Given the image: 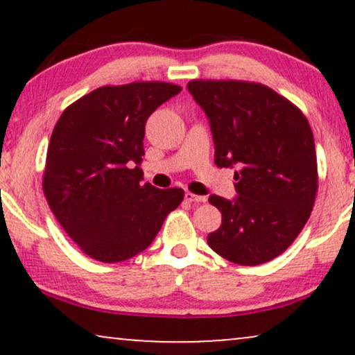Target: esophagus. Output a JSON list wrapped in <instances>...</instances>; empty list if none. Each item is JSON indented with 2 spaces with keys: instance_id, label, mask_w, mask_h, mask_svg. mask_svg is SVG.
I'll return each mask as SVG.
<instances>
[{
  "instance_id": "34e87169",
  "label": "esophagus",
  "mask_w": 355,
  "mask_h": 355,
  "mask_svg": "<svg viewBox=\"0 0 355 355\" xmlns=\"http://www.w3.org/2000/svg\"><path fill=\"white\" fill-rule=\"evenodd\" d=\"M186 200L191 202V203H203V202H207V198L202 197V196H197V193L186 192Z\"/></svg>"
}]
</instances>
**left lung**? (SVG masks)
Segmentation results:
<instances>
[{
    "label": "left lung",
    "instance_id": "8db88e82",
    "mask_svg": "<svg viewBox=\"0 0 355 355\" xmlns=\"http://www.w3.org/2000/svg\"><path fill=\"white\" fill-rule=\"evenodd\" d=\"M187 89L210 119L215 164L239 168L234 200L208 198L223 216L208 245L237 265L276 259L302 231L318 191L307 118L259 82L196 79Z\"/></svg>",
    "mask_w": 355,
    "mask_h": 355
}]
</instances>
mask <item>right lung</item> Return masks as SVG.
<instances>
[{
	"mask_svg": "<svg viewBox=\"0 0 355 355\" xmlns=\"http://www.w3.org/2000/svg\"><path fill=\"white\" fill-rule=\"evenodd\" d=\"M179 92L158 80L103 85L58 119L43 193L62 230L94 260L116 263L140 254L182 202V189L140 184L139 168L148 116Z\"/></svg>",
	"mask_w": 355,
	"mask_h": 355,
	"instance_id": "1",
	"label": "right lung"
}]
</instances>
